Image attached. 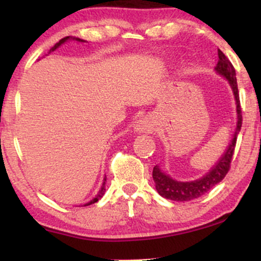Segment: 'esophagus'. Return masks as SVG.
<instances>
[{
    "mask_svg": "<svg viewBox=\"0 0 261 261\" xmlns=\"http://www.w3.org/2000/svg\"><path fill=\"white\" fill-rule=\"evenodd\" d=\"M134 128H135V131H137V133L149 134L153 131L154 122L151 118H149V116H143V118H141L136 121Z\"/></svg>",
    "mask_w": 261,
    "mask_h": 261,
    "instance_id": "esophagus-1",
    "label": "esophagus"
}]
</instances>
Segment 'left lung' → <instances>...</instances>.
<instances>
[{"label":"left lung","mask_w":261,"mask_h":261,"mask_svg":"<svg viewBox=\"0 0 261 261\" xmlns=\"http://www.w3.org/2000/svg\"><path fill=\"white\" fill-rule=\"evenodd\" d=\"M215 70L228 80L229 85L233 89V93H234L237 101V114H238V121H237L234 136H233L232 142L229 143L226 153H224L222 155V158L218 161L216 166L210 170L205 176L197 179V180L176 181L174 179L170 178L169 175L164 174V173L158 168V166L154 167L152 176H153L155 189H157L158 194H160L161 196L166 197V199L173 200V201H190V200L197 199V197L202 196L203 194L207 193V191L211 190L215 185H217L218 182L222 180L230 168V163H232V157L233 153H234L237 143V137H238L239 131H241L243 116H242V108L241 100H239L238 85H237L236 79V70L234 67H233L232 62L229 61L228 58H227L220 49H218V62L216 67H215Z\"/></svg>","instance_id":"8db88e82"}]
</instances>
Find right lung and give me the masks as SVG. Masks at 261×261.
<instances>
[{"instance_id": "obj_1", "label": "right lung", "mask_w": 261, "mask_h": 261, "mask_svg": "<svg viewBox=\"0 0 261 261\" xmlns=\"http://www.w3.org/2000/svg\"><path fill=\"white\" fill-rule=\"evenodd\" d=\"M67 39H70V37H65V38H62V39H61V40H60V41H59V43H56L55 45H54V46L51 47V49H50V51H54V50H55V49H58V47L60 46V45H61V44H64V43H65V41H66V40H67ZM76 40H79V41H82V40H81V39H79V38H77V39H76ZM106 180H107V179H106V178H104V182H103V187H101V189H100V191H99V193H98V195H97V196H95V197H94V199H93V200H91V201H89L88 203H86V205H85V206L92 205V203L97 202V201H98V200H99V199H101V196H103V195H104V191H106V188H104V185H106Z\"/></svg>"}]
</instances>
